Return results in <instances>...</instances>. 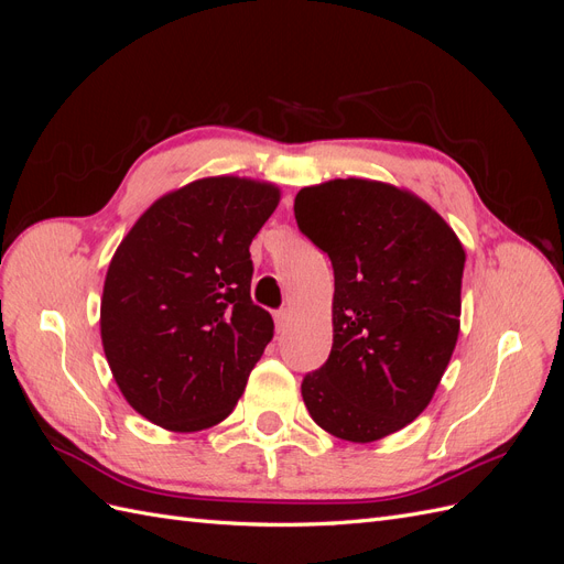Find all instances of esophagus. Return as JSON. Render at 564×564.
<instances>
[{
  "label": "esophagus",
  "instance_id": "34e87169",
  "mask_svg": "<svg viewBox=\"0 0 564 564\" xmlns=\"http://www.w3.org/2000/svg\"><path fill=\"white\" fill-rule=\"evenodd\" d=\"M289 319H292V311H289V308H282V311H278V313H275V324H278V329H280V332L286 327Z\"/></svg>",
  "mask_w": 564,
  "mask_h": 564
}]
</instances>
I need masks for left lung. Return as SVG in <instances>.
I'll return each instance as SVG.
<instances>
[{"mask_svg": "<svg viewBox=\"0 0 564 564\" xmlns=\"http://www.w3.org/2000/svg\"><path fill=\"white\" fill-rule=\"evenodd\" d=\"M294 214L334 265V344L303 402L329 435L377 442L431 404L452 360L464 245L429 202L383 181L301 187Z\"/></svg>", "mask_w": 564, "mask_h": 564, "instance_id": "left-lung-1", "label": "left lung"}]
</instances>
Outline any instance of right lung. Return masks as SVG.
Wrapping results in <instances>:
<instances>
[{"label":"right lung","mask_w":564,"mask_h":564,"mask_svg":"<svg viewBox=\"0 0 564 564\" xmlns=\"http://www.w3.org/2000/svg\"><path fill=\"white\" fill-rule=\"evenodd\" d=\"M280 197L268 181L197 178L152 202L119 242L100 340L119 392L155 425L212 429L245 392L275 332L249 294V245Z\"/></svg>","instance_id":"add662e5"}]
</instances>
